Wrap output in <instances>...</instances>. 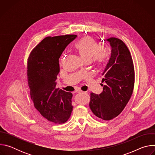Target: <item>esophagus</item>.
<instances>
[{
  "mask_svg": "<svg viewBox=\"0 0 155 155\" xmlns=\"http://www.w3.org/2000/svg\"><path fill=\"white\" fill-rule=\"evenodd\" d=\"M77 93H80V94H85V93H86V92H83V91H80V90H78V91H77Z\"/></svg>",
  "mask_w": 155,
  "mask_h": 155,
  "instance_id": "esophagus-1",
  "label": "esophagus"
}]
</instances>
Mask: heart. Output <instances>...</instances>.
<instances>
[{
	"label": "heart",
	"mask_w": 155,
	"mask_h": 155,
	"mask_svg": "<svg viewBox=\"0 0 155 155\" xmlns=\"http://www.w3.org/2000/svg\"><path fill=\"white\" fill-rule=\"evenodd\" d=\"M74 48L83 61H91L94 58L95 62L100 65L105 64L110 56L108 47H100L96 41L89 37L79 40L75 44Z\"/></svg>",
	"instance_id": "heart-1"
}]
</instances>
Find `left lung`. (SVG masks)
<instances>
[{
    "label": "left lung",
    "instance_id": "1",
    "mask_svg": "<svg viewBox=\"0 0 155 155\" xmlns=\"http://www.w3.org/2000/svg\"><path fill=\"white\" fill-rule=\"evenodd\" d=\"M106 40L111 47V54L102 73L103 91L99 94L91 93L90 107L97 117L107 121L117 117L129 102L134 86V68L122 40L115 37Z\"/></svg>",
    "mask_w": 155,
    "mask_h": 155
}]
</instances>
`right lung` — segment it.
<instances>
[{
	"label": "right lung",
	"mask_w": 155,
	"mask_h": 155,
	"mask_svg": "<svg viewBox=\"0 0 155 155\" xmlns=\"http://www.w3.org/2000/svg\"><path fill=\"white\" fill-rule=\"evenodd\" d=\"M77 35L44 38L31 51L28 61V81L34 107L49 121L61 124L69 118L72 94L56 88L59 59Z\"/></svg>",
	"instance_id": "add662e5"
}]
</instances>
